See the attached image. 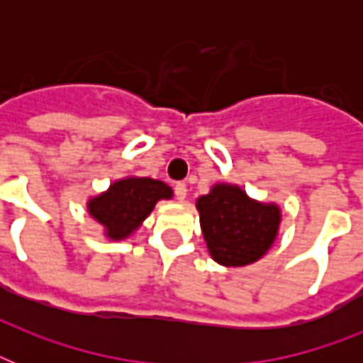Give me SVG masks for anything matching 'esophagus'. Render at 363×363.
I'll list each match as a JSON object with an SVG mask.
<instances>
[{"instance_id":"obj_1","label":"esophagus","mask_w":363,"mask_h":363,"mask_svg":"<svg viewBox=\"0 0 363 363\" xmlns=\"http://www.w3.org/2000/svg\"><path fill=\"white\" fill-rule=\"evenodd\" d=\"M186 194H188L186 184H184V182H177V184H175L177 199H179V201H184V199H186Z\"/></svg>"}]
</instances>
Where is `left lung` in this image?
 Wrapping results in <instances>:
<instances>
[{"label":"left lung","instance_id":"obj_1","mask_svg":"<svg viewBox=\"0 0 363 363\" xmlns=\"http://www.w3.org/2000/svg\"><path fill=\"white\" fill-rule=\"evenodd\" d=\"M211 258L224 267H242L264 258L281 228L282 211L248 196L241 186L216 182L196 201Z\"/></svg>","mask_w":363,"mask_h":363}]
</instances>
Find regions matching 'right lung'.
<instances>
[{"mask_svg": "<svg viewBox=\"0 0 363 363\" xmlns=\"http://www.w3.org/2000/svg\"><path fill=\"white\" fill-rule=\"evenodd\" d=\"M162 199H173V190L164 181L128 175L111 182L105 192L88 198L86 211L109 241H124L141 228Z\"/></svg>", "mask_w": 363, "mask_h": 363, "instance_id": "obj_1", "label": "right lung"}]
</instances>
